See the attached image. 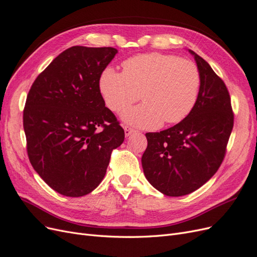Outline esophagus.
<instances>
[{
    "instance_id": "34e87169",
    "label": "esophagus",
    "mask_w": 257,
    "mask_h": 257,
    "mask_svg": "<svg viewBox=\"0 0 257 257\" xmlns=\"http://www.w3.org/2000/svg\"><path fill=\"white\" fill-rule=\"evenodd\" d=\"M123 128H124V133H125V136H130L131 134H133V133H135V132H136L134 128H132V127L127 126V125L123 126Z\"/></svg>"
}]
</instances>
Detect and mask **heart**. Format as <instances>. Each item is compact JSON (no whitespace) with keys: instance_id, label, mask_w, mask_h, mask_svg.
I'll use <instances>...</instances> for the list:
<instances>
[{"instance_id":"obj_1","label":"heart","mask_w":257,"mask_h":257,"mask_svg":"<svg viewBox=\"0 0 257 257\" xmlns=\"http://www.w3.org/2000/svg\"><path fill=\"white\" fill-rule=\"evenodd\" d=\"M122 73L106 68L99 90L107 107L120 112L141 98L123 119L139 127L182 121L195 106L200 90V73L194 62L159 52L139 54L123 62Z\"/></svg>"}]
</instances>
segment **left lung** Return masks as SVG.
Returning a JSON list of instances; mask_svg holds the SVG:
<instances>
[{
    "instance_id": "left-lung-1",
    "label": "left lung",
    "mask_w": 257,
    "mask_h": 257,
    "mask_svg": "<svg viewBox=\"0 0 257 257\" xmlns=\"http://www.w3.org/2000/svg\"><path fill=\"white\" fill-rule=\"evenodd\" d=\"M200 90L192 111L167 130L147 133L142 164L147 180L167 196L199 189L221 166L234 126L230 96L224 81L194 51Z\"/></svg>"
}]
</instances>
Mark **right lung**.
Masks as SVG:
<instances>
[{
	"label": "right lung",
	"mask_w": 257,
	"mask_h": 257,
	"mask_svg": "<svg viewBox=\"0 0 257 257\" xmlns=\"http://www.w3.org/2000/svg\"><path fill=\"white\" fill-rule=\"evenodd\" d=\"M118 52L74 46L60 53L31 87L23 109L29 160L50 188L80 197L105 177L124 130L105 107L99 79Z\"/></svg>",
	"instance_id": "1"
}]
</instances>
